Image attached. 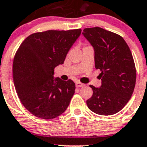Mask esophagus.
<instances>
[{"instance_id": "obj_1", "label": "esophagus", "mask_w": 147, "mask_h": 147, "mask_svg": "<svg viewBox=\"0 0 147 147\" xmlns=\"http://www.w3.org/2000/svg\"><path fill=\"white\" fill-rule=\"evenodd\" d=\"M85 86V85L84 84H82V83L80 82H76V88H82V87Z\"/></svg>"}]
</instances>
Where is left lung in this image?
Returning <instances> with one entry per match:
<instances>
[{"mask_svg": "<svg viewBox=\"0 0 147 147\" xmlns=\"http://www.w3.org/2000/svg\"><path fill=\"white\" fill-rule=\"evenodd\" d=\"M82 34L93 47L95 67L101 71L102 78L100 88L90 85L93 96L87 105L98 115H113L129 102L136 85V69L130 49L120 35L99 27L85 28Z\"/></svg>", "mask_w": 147, "mask_h": 147, "instance_id": "left-lung-1", "label": "left lung"}]
</instances>
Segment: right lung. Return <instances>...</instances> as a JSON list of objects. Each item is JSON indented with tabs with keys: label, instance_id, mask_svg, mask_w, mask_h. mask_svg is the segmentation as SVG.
<instances>
[{
	"label": "right lung",
	"instance_id": "add662e5",
	"mask_svg": "<svg viewBox=\"0 0 147 147\" xmlns=\"http://www.w3.org/2000/svg\"><path fill=\"white\" fill-rule=\"evenodd\" d=\"M81 29L49 30L29 35L15 54L12 75L20 102L32 115L51 119L65 112L75 93V83L54 78Z\"/></svg>",
	"mask_w": 147,
	"mask_h": 147
}]
</instances>
